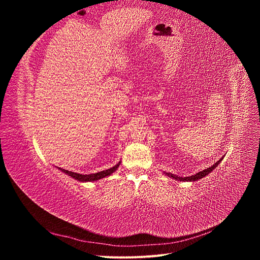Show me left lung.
Returning <instances> with one entry per match:
<instances>
[{
    "label": "left lung",
    "instance_id": "8db88e82",
    "mask_svg": "<svg viewBox=\"0 0 260 260\" xmlns=\"http://www.w3.org/2000/svg\"><path fill=\"white\" fill-rule=\"evenodd\" d=\"M222 159H223V157H222V158H220L216 164L212 165V166H210L209 168L204 169V170L198 172V174H195V175L190 176V177H179V176H176V175H174V174H170V172H164V174L166 175V176H168L169 178L175 179V180H177V181H184V182H185V181H188V182H193V181H199L200 179H202V178H204V177H206L207 175H209L210 172L218 166V165L220 164V161H221Z\"/></svg>",
    "mask_w": 260,
    "mask_h": 260
}]
</instances>
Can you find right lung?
<instances>
[{
    "label": "right lung",
    "mask_w": 260,
    "mask_h": 260,
    "mask_svg": "<svg viewBox=\"0 0 260 260\" xmlns=\"http://www.w3.org/2000/svg\"><path fill=\"white\" fill-rule=\"evenodd\" d=\"M119 165H120V161L118 162L117 165H115V166L112 167V168L103 170V171H100V172H96V174H90V175L77 174V172L68 171V170H65V169H61V168H59V170L64 172V174L68 175L69 177L74 178L75 180L80 181V182H94V181H98V180H100V179H103V178H105V177L111 176V175L113 174V172H115V171L118 169V167H119Z\"/></svg>",
    "instance_id": "right-lung-1"
}]
</instances>
